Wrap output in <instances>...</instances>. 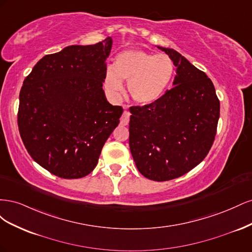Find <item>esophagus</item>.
Returning <instances> with one entry per match:
<instances>
[{"mask_svg": "<svg viewBox=\"0 0 252 252\" xmlns=\"http://www.w3.org/2000/svg\"><path fill=\"white\" fill-rule=\"evenodd\" d=\"M129 117H130V113H129V111L125 110V111L123 112V114H122L121 124L124 125V126L128 125V123H129Z\"/></svg>", "mask_w": 252, "mask_h": 252, "instance_id": "obj_1", "label": "esophagus"}]
</instances>
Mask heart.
Segmentation results:
<instances>
[{"mask_svg":"<svg viewBox=\"0 0 252 252\" xmlns=\"http://www.w3.org/2000/svg\"><path fill=\"white\" fill-rule=\"evenodd\" d=\"M174 72L172 60L166 55H154L144 50L122 51L105 72L104 86L107 93L118 97L127 81L128 94L141 106L158 100L168 87Z\"/></svg>","mask_w":252,"mask_h":252,"instance_id":"heart-1","label":"heart"}]
</instances>
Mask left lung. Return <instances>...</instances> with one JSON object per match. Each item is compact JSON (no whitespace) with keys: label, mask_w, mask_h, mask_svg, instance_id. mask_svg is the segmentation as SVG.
<instances>
[{"label":"left lung","mask_w":252,"mask_h":252,"mask_svg":"<svg viewBox=\"0 0 252 252\" xmlns=\"http://www.w3.org/2000/svg\"><path fill=\"white\" fill-rule=\"evenodd\" d=\"M177 67L172 88L150 105L130 107L129 146L145 178L169 181L199 165L217 132L220 101L211 80L181 53L157 46Z\"/></svg>","instance_id":"obj_1"}]
</instances>
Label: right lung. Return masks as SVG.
Returning a JSON list of instances; mask_svg holds the SVG:
<instances>
[{
    "label": "right lung",
    "instance_id": "right-lung-1",
    "mask_svg": "<svg viewBox=\"0 0 252 252\" xmlns=\"http://www.w3.org/2000/svg\"><path fill=\"white\" fill-rule=\"evenodd\" d=\"M112 39L43 57L23 82L18 125L28 154L63 179L93 171L123 113L103 90Z\"/></svg>",
    "mask_w": 252,
    "mask_h": 252
}]
</instances>
